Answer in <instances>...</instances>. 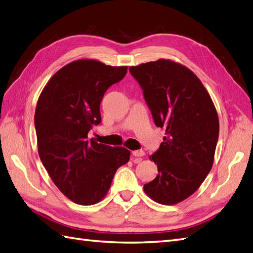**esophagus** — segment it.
I'll return each mask as SVG.
<instances>
[{
	"label": "esophagus",
	"instance_id": "esophagus-1",
	"mask_svg": "<svg viewBox=\"0 0 253 253\" xmlns=\"http://www.w3.org/2000/svg\"><path fill=\"white\" fill-rule=\"evenodd\" d=\"M132 155L134 157H143V156H145V151L144 150H134V151H132Z\"/></svg>",
	"mask_w": 253,
	"mask_h": 253
}]
</instances>
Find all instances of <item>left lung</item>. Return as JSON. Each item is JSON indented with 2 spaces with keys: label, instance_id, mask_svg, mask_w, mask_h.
Segmentation results:
<instances>
[{
  "label": "left lung",
  "instance_id": "1",
  "mask_svg": "<svg viewBox=\"0 0 253 253\" xmlns=\"http://www.w3.org/2000/svg\"><path fill=\"white\" fill-rule=\"evenodd\" d=\"M163 141L150 156L157 177L144 186L150 199L174 205L192 195L211 171L219 136L218 114L207 90L188 67L160 59L131 66Z\"/></svg>",
  "mask_w": 253,
  "mask_h": 253
}]
</instances>
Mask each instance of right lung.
<instances>
[{"mask_svg":"<svg viewBox=\"0 0 253 253\" xmlns=\"http://www.w3.org/2000/svg\"><path fill=\"white\" fill-rule=\"evenodd\" d=\"M127 66L77 60L59 70L45 85L35 109L39 155L58 189L79 205L103 200L116 170L130 151L88 140L101 123L104 93L126 76Z\"/></svg>","mask_w":253,"mask_h":253,"instance_id":"add662e5","label":"right lung"}]
</instances>
